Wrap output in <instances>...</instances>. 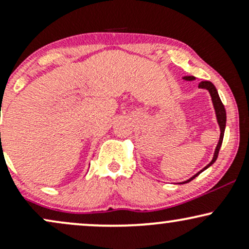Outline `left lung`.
Wrapping results in <instances>:
<instances>
[{"label": "left lung", "instance_id": "1", "mask_svg": "<svg viewBox=\"0 0 249 249\" xmlns=\"http://www.w3.org/2000/svg\"><path fill=\"white\" fill-rule=\"evenodd\" d=\"M184 79H185V81H194V79H196V77H194V76H185ZM199 88H200V89H206L208 92H210L211 97H212V103H213L214 110H215L216 121H218V124H219V127H220V138H219L218 145H216V147H215V151H214V156H213L212 161H211L210 164L207 165V166H205L204 168H202L201 171H199L198 173L194 174L192 178L187 179L186 181L180 182V184H185V182H190L191 180H193L194 178H196V177H198L199 174L202 172V171H205V170H206V168L210 167L211 165L214 164V161H215L216 158H218V154H219L220 147H221V144H222V139H224V133H225V127H226V110H225L224 104H222L221 99H220L218 91H216L215 87H214L212 83L208 82V81L200 82V83H199Z\"/></svg>", "mask_w": 249, "mask_h": 249}]
</instances>
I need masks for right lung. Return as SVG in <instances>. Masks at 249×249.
<instances>
[{
	"instance_id": "add662e5",
	"label": "right lung",
	"mask_w": 249,
	"mask_h": 249,
	"mask_svg": "<svg viewBox=\"0 0 249 249\" xmlns=\"http://www.w3.org/2000/svg\"><path fill=\"white\" fill-rule=\"evenodd\" d=\"M0 134H1V133H0Z\"/></svg>"
}]
</instances>
